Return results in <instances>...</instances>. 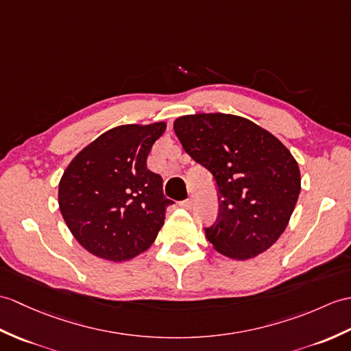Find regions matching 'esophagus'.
<instances>
[{"instance_id": "1", "label": "esophagus", "mask_w": 351, "mask_h": 351, "mask_svg": "<svg viewBox=\"0 0 351 351\" xmlns=\"http://www.w3.org/2000/svg\"><path fill=\"white\" fill-rule=\"evenodd\" d=\"M179 206L184 208V209H191L193 200H191V199H185V200H182V202H179Z\"/></svg>"}]
</instances>
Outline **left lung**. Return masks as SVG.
<instances>
[{
	"label": "left lung",
	"instance_id": "obj_1",
	"mask_svg": "<svg viewBox=\"0 0 351 351\" xmlns=\"http://www.w3.org/2000/svg\"><path fill=\"white\" fill-rule=\"evenodd\" d=\"M184 151L208 169L218 189L217 221L208 241L223 256L247 260L286 230L300 193L290 151L254 122L229 113H195L173 122Z\"/></svg>",
	"mask_w": 351,
	"mask_h": 351
}]
</instances>
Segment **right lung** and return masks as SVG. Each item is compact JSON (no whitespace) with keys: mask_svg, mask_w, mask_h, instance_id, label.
<instances>
[{"mask_svg":"<svg viewBox=\"0 0 351 351\" xmlns=\"http://www.w3.org/2000/svg\"><path fill=\"white\" fill-rule=\"evenodd\" d=\"M166 122L119 125L71 160L60 181L58 203L65 224L91 254L124 262L148 250L165 224L162 179L146 158Z\"/></svg>","mask_w":351,"mask_h":351,"instance_id":"1","label":"right lung"}]
</instances>
